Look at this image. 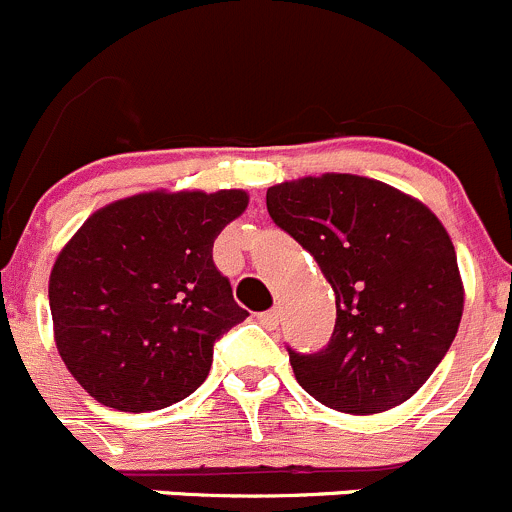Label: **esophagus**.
<instances>
[{
  "instance_id": "34e87169",
  "label": "esophagus",
  "mask_w": 512,
  "mask_h": 512,
  "mask_svg": "<svg viewBox=\"0 0 512 512\" xmlns=\"http://www.w3.org/2000/svg\"><path fill=\"white\" fill-rule=\"evenodd\" d=\"M278 318H281V313H278L276 308L266 313H258V323H261L263 328H268V331H273V328L278 326Z\"/></svg>"
}]
</instances>
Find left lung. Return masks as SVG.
<instances>
[{
  "mask_svg": "<svg viewBox=\"0 0 512 512\" xmlns=\"http://www.w3.org/2000/svg\"><path fill=\"white\" fill-rule=\"evenodd\" d=\"M273 224L316 258L336 293L331 343L288 351L308 396L351 416L406 403L448 353L465 288L453 241L423 201L356 174L266 191Z\"/></svg>",
  "mask_w": 512,
  "mask_h": 512,
  "instance_id": "obj_1",
  "label": "left lung"
}]
</instances>
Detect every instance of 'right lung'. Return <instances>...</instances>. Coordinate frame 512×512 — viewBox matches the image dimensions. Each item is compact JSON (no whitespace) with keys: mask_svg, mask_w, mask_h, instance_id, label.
Instances as JSON below:
<instances>
[{"mask_svg":"<svg viewBox=\"0 0 512 512\" xmlns=\"http://www.w3.org/2000/svg\"><path fill=\"white\" fill-rule=\"evenodd\" d=\"M246 206L244 189L144 191L64 244L49 276L54 341L94 401L159 411L206 381L214 341L249 316L211 256Z\"/></svg>","mask_w":512,"mask_h":512,"instance_id":"right-lung-1","label":"right lung"}]
</instances>
